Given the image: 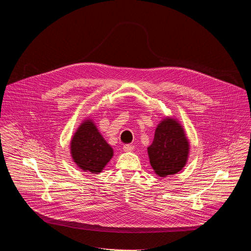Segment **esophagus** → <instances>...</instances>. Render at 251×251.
<instances>
[{
    "mask_svg": "<svg viewBox=\"0 0 251 251\" xmlns=\"http://www.w3.org/2000/svg\"><path fill=\"white\" fill-rule=\"evenodd\" d=\"M134 150V146L132 145H124L123 146V151H131Z\"/></svg>",
    "mask_w": 251,
    "mask_h": 251,
    "instance_id": "1",
    "label": "esophagus"
}]
</instances>
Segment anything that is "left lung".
Masks as SVG:
<instances>
[{"instance_id": "8db88e82", "label": "left lung", "mask_w": 251, "mask_h": 251, "mask_svg": "<svg viewBox=\"0 0 251 251\" xmlns=\"http://www.w3.org/2000/svg\"><path fill=\"white\" fill-rule=\"evenodd\" d=\"M189 141L179 121L164 117L156 126L148 154L155 175L160 177L179 173L188 160Z\"/></svg>"}]
</instances>
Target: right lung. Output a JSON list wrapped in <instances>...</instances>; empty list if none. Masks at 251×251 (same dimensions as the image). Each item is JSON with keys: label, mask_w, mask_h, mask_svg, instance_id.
<instances>
[{"label": "right lung", "mask_w": 251, "mask_h": 251, "mask_svg": "<svg viewBox=\"0 0 251 251\" xmlns=\"http://www.w3.org/2000/svg\"><path fill=\"white\" fill-rule=\"evenodd\" d=\"M70 149L76 166L82 172L96 175L101 173L113 156V149L90 118L83 120L75 132Z\"/></svg>", "instance_id": "obj_1"}]
</instances>
